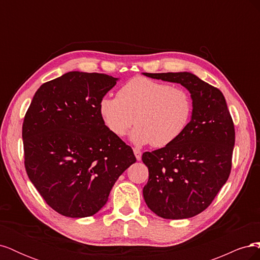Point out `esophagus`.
Returning <instances> with one entry per match:
<instances>
[{"mask_svg":"<svg viewBox=\"0 0 260 260\" xmlns=\"http://www.w3.org/2000/svg\"><path fill=\"white\" fill-rule=\"evenodd\" d=\"M133 153H135V155H136V158L138 160H141V158H142V153H141L140 149L135 148V149H133Z\"/></svg>","mask_w":260,"mask_h":260,"instance_id":"34e87169","label":"esophagus"}]
</instances>
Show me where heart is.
Returning <instances> with one entry per match:
<instances>
[{"label":"heart","instance_id":"heart-1","mask_svg":"<svg viewBox=\"0 0 260 260\" xmlns=\"http://www.w3.org/2000/svg\"><path fill=\"white\" fill-rule=\"evenodd\" d=\"M99 112L105 127L116 137H124L136 121L138 125L131 133L133 143L164 147L183 135L193 104L182 88L136 77L121 86L117 96L101 99Z\"/></svg>","mask_w":260,"mask_h":260}]
</instances>
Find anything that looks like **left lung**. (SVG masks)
Returning a JSON list of instances; mask_svg holds the SVG:
<instances>
[{
  "mask_svg": "<svg viewBox=\"0 0 260 260\" xmlns=\"http://www.w3.org/2000/svg\"><path fill=\"white\" fill-rule=\"evenodd\" d=\"M142 74L183 85L193 104L183 135L142 155L149 175L143 187L144 201L165 219L194 217L210 205L231 171L235 132L225 99L221 91L192 73Z\"/></svg>",
  "mask_w": 260,
  "mask_h": 260,
  "instance_id": "left-lung-1",
  "label": "left lung"
}]
</instances>
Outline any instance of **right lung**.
Masks as SVG:
<instances>
[{
	"mask_svg": "<svg viewBox=\"0 0 260 260\" xmlns=\"http://www.w3.org/2000/svg\"><path fill=\"white\" fill-rule=\"evenodd\" d=\"M118 78L69 72L43 83L22 124L25 167L49 206L70 218L103 207L122 172L136 162L132 148L109 131L101 99Z\"/></svg>",
	"mask_w": 260,
	"mask_h": 260,
	"instance_id": "right-lung-1",
	"label": "right lung"
}]
</instances>
